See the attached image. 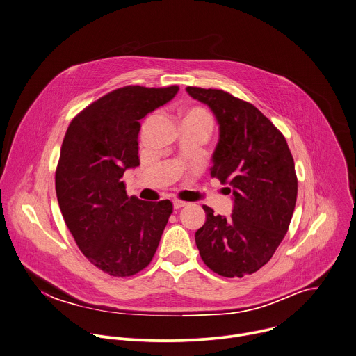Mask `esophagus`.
I'll list each match as a JSON object with an SVG mask.
<instances>
[{
	"label": "esophagus",
	"instance_id": "obj_1",
	"mask_svg": "<svg viewBox=\"0 0 356 356\" xmlns=\"http://www.w3.org/2000/svg\"><path fill=\"white\" fill-rule=\"evenodd\" d=\"M186 205H187L186 201H180V200H175V201H173L175 209H180V208H183V207H186Z\"/></svg>",
	"mask_w": 356,
	"mask_h": 356
}]
</instances>
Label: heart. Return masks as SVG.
Listing matches in <instances>:
<instances>
[{
  "instance_id": "1",
  "label": "heart",
  "mask_w": 356,
  "mask_h": 356,
  "mask_svg": "<svg viewBox=\"0 0 356 356\" xmlns=\"http://www.w3.org/2000/svg\"><path fill=\"white\" fill-rule=\"evenodd\" d=\"M184 118H193V119H198V120H204L207 122L208 124L212 123L211 120V115L205 111V109H201V108H191L190 111H187L186 116Z\"/></svg>"
}]
</instances>
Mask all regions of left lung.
Returning a JSON list of instances; mask_svg holds the SVG:
<instances>
[{
  "label": "left lung",
  "mask_w": 356,
  "mask_h": 356,
  "mask_svg": "<svg viewBox=\"0 0 356 356\" xmlns=\"http://www.w3.org/2000/svg\"><path fill=\"white\" fill-rule=\"evenodd\" d=\"M186 90L218 120L211 176L229 184L234 200L229 218L202 207L207 220L195 244L211 270L243 277L270 261L289 230L298 191L294 159L284 136L252 104L223 90Z\"/></svg>",
  "instance_id": "left-lung-1"
}]
</instances>
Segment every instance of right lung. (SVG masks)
<instances>
[{
    "label": "right lung",
    "instance_id": "1",
    "mask_svg": "<svg viewBox=\"0 0 356 356\" xmlns=\"http://www.w3.org/2000/svg\"><path fill=\"white\" fill-rule=\"evenodd\" d=\"M177 86H126L70 122L55 172L63 220L83 255L102 272L127 277L152 261L173 205L127 197L126 169L140 165V119L169 102Z\"/></svg>",
    "mask_w": 356,
    "mask_h": 356
}]
</instances>
